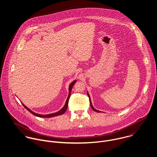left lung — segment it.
<instances>
[{
	"mask_svg": "<svg viewBox=\"0 0 157 157\" xmlns=\"http://www.w3.org/2000/svg\"><path fill=\"white\" fill-rule=\"evenodd\" d=\"M87 94H88V97H89V98H90V107H91V108L94 111H95V112H101V111H98V110H97V109H95L94 107H93V105H92V102H91V100H90V94H89V93H88V92H87Z\"/></svg>",
	"mask_w": 157,
	"mask_h": 157,
	"instance_id": "1",
	"label": "left lung"
}]
</instances>
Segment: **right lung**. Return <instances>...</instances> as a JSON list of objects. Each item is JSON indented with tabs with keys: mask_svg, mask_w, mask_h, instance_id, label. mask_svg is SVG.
Segmentation results:
<instances>
[{
	"mask_svg": "<svg viewBox=\"0 0 157 157\" xmlns=\"http://www.w3.org/2000/svg\"><path fill=\"white\" fill-rule=\"evenodd\" d=\"M76 81H77V80H75L74 81H73V82L69 85V94H68V96H67L66 103H65L64 106H63L60 111H59L58 112H55V113H50V114H46V115L39 114V113H36V112H34L33 111H32L30 109H29V108H28V107H26L24 104H23L22 103V104L23 106L29 112H31L32 114H33L34 115H35V116H36V117H40V118H51V117L58 116V115H62V114H63L65 112H66V111L67 110L68 101H69V98H70V95H71V90H72V88L73 86H74V84L75 83Z\"/></svg>",
	"mask_w": 157,
	"mask_h": 157,
	"instance_id": "1",
	"label": "right lung"
}]
</instances>
